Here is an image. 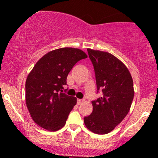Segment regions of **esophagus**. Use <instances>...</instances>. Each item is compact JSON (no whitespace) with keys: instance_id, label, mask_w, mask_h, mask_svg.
<instances>
[{"instance_id":"esophagus-1","label":"esophagus","mask_w":158,"mask_h":158,"mask_svg":"<svg viewBox=\"0 0 158 158\" xmlns=\"http://www.w3.org/2000/svg\"><path fill=\"white\" fill-rule=\"evenodd\" d=\"M85 101V99H77V103L79 105H80V104H81V103H82L83 102H84Z\"/></svg>"}]
</instances>
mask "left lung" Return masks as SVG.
<instances>
[{
	"instance_id": "obj_1",
	"label": "left lung",
	"mask_w": 158,
	"mask_h": 158,
	"mask_svg": "<svg viewBox=\"0 0 158 158\" xmlns=\"http://www.w3.org/2000/svg\"><path fill=\"white\" fill-rule=\"evenodd\" d=\"M88 52L95 72L97 93L102 90V97L92 101L93 111L85 117L84 123L94 133L106 135L129 111L135 95L133 80L126 65L112 54L91 49Z\"/></svg>"
}]
</instances>
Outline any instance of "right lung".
Wrapping results in <instances>:
<instances>
[{
	"mask_svg": "<svg viewBox=\"0 0 158 158\" xmlns=\"http://www.w3.org/2000/svg\"><path fill=\"white\" fill-rule=\"evenodd\" d=\"M87 57L79 49H57L45 54L32 68L25 85L26 103L32 119L41 128L53 131L65 125L77 98L62 89L73 67Z\"/></svg>",
	"mask_w": 158,
	"mask_h": 158,
	"instance_id": "obj_1",
	"label": "right lung"
}]
</instances>
